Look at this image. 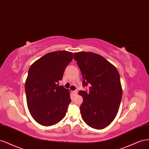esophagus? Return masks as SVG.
<instances>
[{"label":"esophagus","mask_w":149,"mask_h":149,"mask_svg":"<svg viewBox=\"0 0 149 149\" xmlns=\"http://www.w3.org/2000/svg\"><path fill=\"white\" fill-rule=\"evenodd\" d=\"M72 93H73L74 95H77V91H72Z\"/></svg>","instance_id":"obj_1"}]
</instances>
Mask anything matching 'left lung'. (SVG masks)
<instances>
[{
	"label": "left lung",
	"instance_id": "left-lung-1",
	"mask_svg": "<svg viewBox=\"0 0 149 149\" xmlns=\"http://www.w3.org/2000/svg\"><path fill=\"white\" fill-rule=\"evenodd\" d=\"M74 60L81 71L82 86L87 91H80L83 97L80 111L83 120L92 128L102 129L116 117L122 97L120 75L116 67L93 52L74 54Z\"/></svg>",
	"mask_w": 149,
	"mask_h": 149
}]
</instances>
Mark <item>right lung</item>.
I'll return each mask as SVG.
<instances>
[{
	"label": "right lung",
	"instance_id": "obj_1",
	"mask_svg": "<svg viewBox=\"0 0 149 149\" xmlns=\"http://www.w3.org/2000/svg\"><path fill=\"white\" fill-rule=\"evenodd\" d=\"M72 59L73 54L67 51L50 52L29 68L25 84L27 106L33 119L42 125H55L65 116L71 102L69 92L58 84Z\"/></svg>",
	"mask_w": 149,
	"mask_h": 149
}]
</instances>
